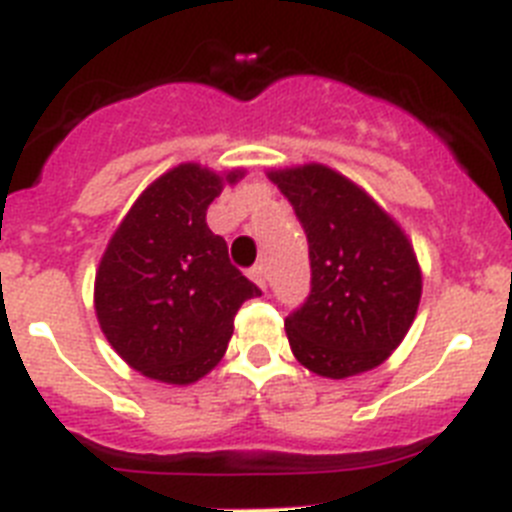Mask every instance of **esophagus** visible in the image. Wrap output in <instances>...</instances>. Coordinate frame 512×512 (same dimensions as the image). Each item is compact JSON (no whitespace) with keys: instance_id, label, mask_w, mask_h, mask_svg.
Wrapping results in <instances>:
<instances>
[{"instance_id":"1","label":"esophagus","mask_w":512,"mask_h":512,"mask_svg":"<svg viewBox=\"0 0 512 512\" xmlns=\"http://www.w3.org/2000/svg\"><path fill=\"white\" fill-rule=\"evenodd\" d=\"M248 277H251L253 282L259 284L261 289H266V279H269V277H266V264H256V266H253V269L248 271Z\"/></svg>"}]
</instances>
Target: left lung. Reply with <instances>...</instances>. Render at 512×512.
Listing matches in <instances>:
<instances>
[{
    "label": "left lung",
    "mask_w": 512,
    "mask_h": 512,
    "mask_svg": "<svg viewBox=\"0 0 512 512\" xmlns=\"http://www.w3.org/2000/svg\"><path fill=\"white\" fill-rule=\"evenodd\" d=\"M307 235L310 295L284 320L289 346L320 377L369 372L418 312L420 266L408 235L346 176L323 164L271 171Z\"/></svg>",
    "instance_id": "1"
}]
</instances>
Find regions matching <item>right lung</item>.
Instances as JSON below:
<instances>
[{
  "instance_id": "right-lung-1",
  "label": "right lung",
  "mask_w": 512,
  "mask_h": 512,
  "mask_svg": "<svg viewBox=\"0 0 512 512\" xmlns=\"http://www.w3.org/2000/svg\"><path fill=\"white\" fill-rule=\"evenodd\" d=\"M243 171L182 164L140 194L99 261L102 333L135 372L192 384L223 359L241 305L259 297L207 228V207Z\"/></svg>"
}]
</instances>
